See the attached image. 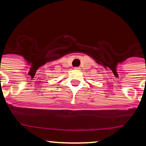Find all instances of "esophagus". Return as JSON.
Here are the masks:
<instances>
[{"mask_svg":"<svg viewBox=\"0 0 146 146\" xmlns=\"http://www.w3.org/2000/svg\"><path fill=\"white\" fill-rule=\"evenodd\" d=\"M75 69H79V68H78V67H76Z\"/></svg>","mask_w":146,"mask_h":146,"instance_id":"obj_1","label":"esophagus"}]
</instances>
